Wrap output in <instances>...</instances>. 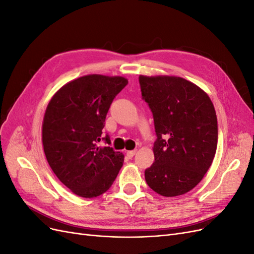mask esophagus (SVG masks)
<instances>
[{
  "label": "esophagus",
  "instance_id": "esophagus-1",
  "mask_svg": "<svg viewBox=\"0 0 254 254\" xmlns=\"http://www.w3.org/2000/svg\"><path fill=\"white\" fill-rule=\"evenodd\" d=\"M135 152H136L135 149H134V150H128V151H127V157H128V158H132V157L135 155Z\"/></svg>",
  "mask_w": 254,
  "mask_h": 254
}]
</instances>
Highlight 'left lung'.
Instances as JSON below:
<instances>
[{
    "instance_id": "obj_1",
    "label": "left lung",
    "mask_w": 254,
    "mask_h": 254,
    "mask_svg": "<svg viewBox=\"0 0 254 254\" xmlns=\"http://www.w3.org/2000/svg\"><path fill=\"white\" fill-rule=\"evenodd\" d=\"M139 81L157 134L155 162L145 171V180L162 196L186 194L202 180L216 152L213 103L202 89L181 77L140 75Z\"/></svg>"
}]
</instances>
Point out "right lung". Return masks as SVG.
Returning a JSON list of instances; mask_svg holds the SVG:
<instances>
[{"instance_id": "right-lung-1", "label": "right lung", "mask_w": 254, "mask_h": 254, "mask_svg": "<svg viewBox=\"0 0 254 254\" xmlns=\"http://www.w3.org/2000/svg\"><path fill=\"white\" fill-rule=\"evenodd\" d=\"M128 80L121 76L87 75L67 82L50 101L42 124L45 157L57 178L74 194H104L124 163V155L102 137L106 115ZM104 139L109 145L98 146Z\"/></svg>"}]
</instances>
